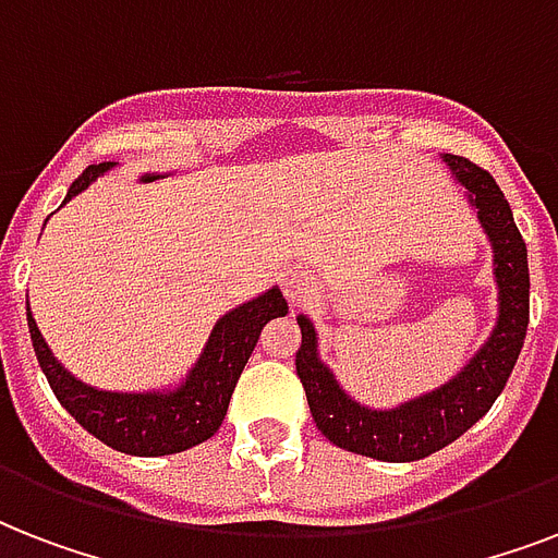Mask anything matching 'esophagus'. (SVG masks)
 <instances>
[{"instance_id":"obj_1","label":"esophagus","mask_w":558,"mask_h":558,"mask_svg":"<svg viewBox=\"0 0 558 558\" xmlns=\"http://www.w3.org/2000/svg\"><path fill=\"white\" fill-rule=\"evenodd\" d=\"M283 292H287V298L292 304H298V301H304V298L313 292V278H310L304 269L287 271V278H283Z\"/></svg>"}]
</instances>
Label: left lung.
Here are the masks:
<instances>
[{"label": "left lung", "mask_w": 558, "mask_h": 558, "mask_svg": "<svg viewBox=\"0 0 558 558\" xmlns=\"http://www.w3.org/2000/svg\"><path fill=\"white\" fill-rule=\"evenodd\" d=\"M442 159L460 185L466 187L469 202L477 208V219L495 252L498 324L475 359L442 388L390 411H373L359 405L356 399H350L339 388L330 367L322 365L318 359L315 327L310 318L298 315L301 348L295 353V371L306 390V402L318 432L339 449L388 463L428 458L469 432L493 408L510 379L530 324L527 245L515 228L510 202L504 199L501 187L495 185V179L484 168L449 153Z\"/></svg>", "instance_id": "8db88e82"}]
</instances>
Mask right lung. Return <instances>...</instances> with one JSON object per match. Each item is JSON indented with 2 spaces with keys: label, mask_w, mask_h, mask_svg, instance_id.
Instances as JSON below:
<instances>
[{
  "label": "right lung",
  "mask_w": 558,
  "mask_h": 558,
  "mask_svg": "<svg viewBox=\"0 0 558 558\" xmlns=\"http://www.w3.org/2000/svg\"><path fill=\"white\" fill-rule=\"evenodd\" d=\"M109 168H112V161L89 165L72 182L63 205L81 191H86ZM287 310L289 306L280 295V289H269L260 298L222 315L210 332L205 353L199 356L196 367L187 373L185 385L168 390V393H156V390L153 393H112V390L83 385L51 356L31 310L28 330L37 362L46 373L54 397L86 432L124 454L159 458V454H177L191 446H199L217 434L226 420L236 379L260 339V330L271 318L287 315Z\"/></svg>",
  "instance_id": "right-lung-1"
}]
</instances>
